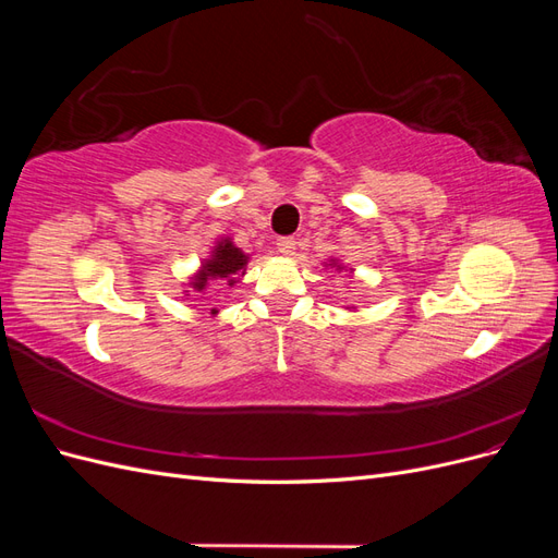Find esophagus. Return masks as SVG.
<instances>
[{
	"label": "esophagus",
	"mask_w": 558,
	"mask_h": 558,
	"mask_svg": "<svg viewBox=\"0 0 558 558\" xmlns=\"http://www.w3.org/2000/svg\"><path fill=\"white\" fill-rule=\"evenodd\" d=\"M277 248H279V253H283V256H293L295 240L293 238H279L277 240Z\"/></svg>",
	"instance_id": "34e87169"
}]
</instances>
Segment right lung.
Segmentation results:
<instances>
[{
    "instance_id": "obj_1",
    "label": "right lung",
    "mask_w": 558,
    "mask_h": 558,
    "mask_svg": "<svg viewBox=\"0 0 558 558\" xmlns=\"http://www.w3.org/2000/svg\"><path fill=\"white\" fill-rule=\"evenodd\" d=\"M246 265V256L244 253L234 246L230 240L221 242L216 248H214V256L211 260L205 263V267H202L199 277L193 281V286L197 291H202L207 286L209 279H228V283L232 286L234 283V275L242 272Z\"/></svg>"
}]
</instances>
